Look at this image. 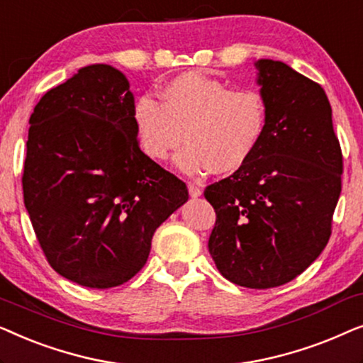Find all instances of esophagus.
I'll list each match as a JSON object with an SVG mask.
<instances>
[{"instance_id":"1","label":"esophagus","mask_w":363,"mask_h":363,"mask_svg":"<svg viewBox=\"0 0 363 363\" xmlns=\"http://www.w3.org/2000/svg\"><path fill=\"white\" fill-rule=\"evenodd\" d=\"M188 193H190L191 198L201 196V188L195 185V183H188Z\"/></svg>"}]
</instances>
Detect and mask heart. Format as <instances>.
Returning a JSON list of instances; mask_svg holds the SVG:
<instances>
[{
	"label": "heart",
	"instance_id": "obj_1",
	"mask_svg": "<svg viewBox=\"0 0 363 363\" xmlns=\"http://www.w3.org/2000/svg\"><path fill=\"white\" fill-rule=\"evenodd\" d=\"M160 99L162 104L142 96L133 104L138 143L148 158L162 162L185 140L175 165L188 175L236 172L264 135L267 107L257 89H230L218 79L186 72L168 82Z\"/></svg>",
	"mask_w": 363,
	"mask_h": 363
}]
</instances>
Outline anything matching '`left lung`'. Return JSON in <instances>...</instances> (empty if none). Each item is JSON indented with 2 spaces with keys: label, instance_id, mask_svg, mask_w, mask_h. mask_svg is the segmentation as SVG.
I'll return each instance as SVG.
<instances>
[{
  "label": "left lung",
  "instance_id": "8db88e82",
  "mask_svg": "<svg viewBox=\"0 0 363 363\" xmlns=\"http://www.w3.org/2000/svg\"><path fill=\"white\" fill-rule=\"evenodd\" d=\"M267 122L245 165L206 186L216 213L208 250L228 281L286 284L324 250L342 190V150L324 89L281 61L259 59Z\"/></svg>",
  "mask_w": 363,
  "mask_h": 363
}]
</instances>
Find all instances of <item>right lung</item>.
Here are the masks:
<instances>
[{
	"instance_id": "1",
	"label": "right lung",
	"mask_w": 363,
	"mask_h": 363,
	"mask_svg": "<svg viewBox=\"0 0 363 363\" xmlns=\"http://www.w3.org/2000/svg\"><path fill=\"white\" fill-rule=\"evenodd\" d=\"M127 77L79 69L29 117L23 195L46 259L92 289L132 279L153 233L188 200L186 185L140 150Z\"/></svg>"
}]
</instances>
